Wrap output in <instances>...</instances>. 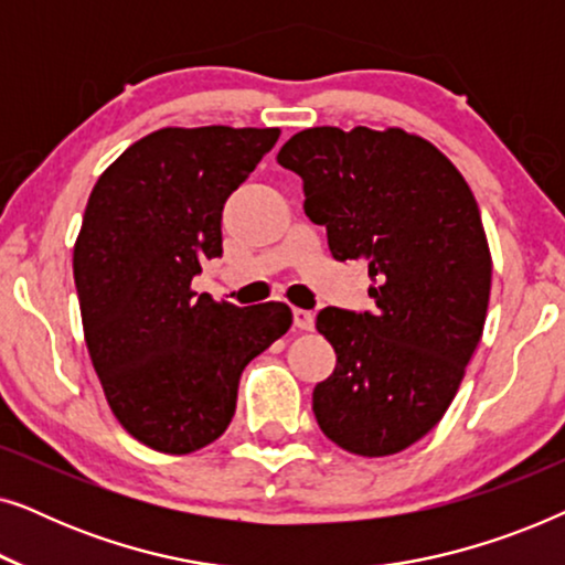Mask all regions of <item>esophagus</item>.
Returning <instances> with one entry per match:
<instances>
[{
	"label": "esophagus",
	"mask_w": 565,
	"mask_h": 565,
	"mask_svg": "<svg viewBox=\"0 0 565 565\" xmlns=\"http://www.w3.org/2000/svg\"><path fill=\"white\" fill-rule=\"evenodd\" d=\"M292 323H296L300 331H311L313 329V313L303 311V308H296V311H292Z\"/></svg>",
	"instance_id": "34e87169"
}]
</instances>
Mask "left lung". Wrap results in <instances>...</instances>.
I'll return each instance as SVG.
<instances>
[{"instance_id": "obj_1", "label": "left lung", "mask_w": 565, "mask_h": 565, "mask_svg": "<svg viewBox=\"0 0 565 565\" xmlns=\"http://www.w3.org/2000/svg\"><path fill=\"white\" fill-rule=\"evenodd\" d=\"M277 161L303 180L334 259L367 265L373 311L323 308L337 367L313 388L323 435L347 452L406 450L443 419L483 334L491 252L468 182L401 128H308Z\"/></svg>"}]
</instances>
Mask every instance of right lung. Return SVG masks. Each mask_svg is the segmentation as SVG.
<instances>
[{"instance_id":"obj_1","label":"right lung","mask_w":565,"mask_h":565,"mask_svg":"<svg viewBox=\"0 0 565 565\" xmlns=\"http://www.w3.org/2000/svg\"><path fill=\"white\" fill-rule=\"evenodd\" d=\"M280 128H161L99 177L74 244L84 339L115 419L188 455L234 419L244 367L290 329L285 303L238 308L190 288L223 254L228 195Z\"/></svg>"}]
</instances>
